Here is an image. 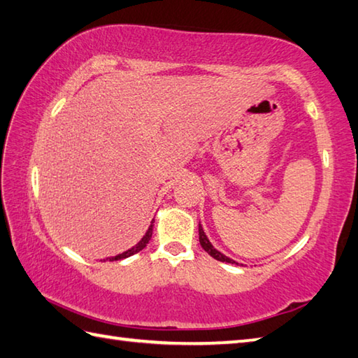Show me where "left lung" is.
<instances>
[{
	"instance_id": "1",
	"label": "left lung",
	"mask_w": 358,
	"mask_h": 358,
	"mask_svg": "<svg viewBox=\"0 0 358 358\" xmlns=\"http://www.w3.org/2000/svg\"><path fill=\"white\" fill-rule=\"evenodd\" d=\"M199 235H200V245H201V248H203L204 250H206V252H208L210 257H214L215 260H218V262H226V263H232V264H240V263L232 260V258H229V257H226L224 254L220 252L218 249L214 248V245H212V243L209 241L208 235H206V232H204L201 224H199ZM240 266H243V264H240Z\"/></svg>"
}]
</instances>
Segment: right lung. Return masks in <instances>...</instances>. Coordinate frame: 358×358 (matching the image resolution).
Returning a JSON list of instances; mask_svg holds the SVG:
<instances>
[{
    "mask_svg": "<svg viewBox=\"0 0 358 358\" xmlns=\"http://www.w3.org/2000/svg\"><path fill=\"white\" fill-rule=\"evenodd\" d=\"M152 232H154V220H152L150 222V226H149V229L146 231V234L143 235V238L136 243L135 246H132L131 249H127V250H124V252H121V254H118V255H115V257H108V258H104L103 262H117V260H123V258H127V257H131V255H134V254H136V252H140L141 249H144L148 246V243H149V240L152 238Z\"/></svg>",
    "mask_w": 358,
    "mask_h": 358,
    "instance_id": "obj_1",
    "label": "right lung"
}]
</instances>
